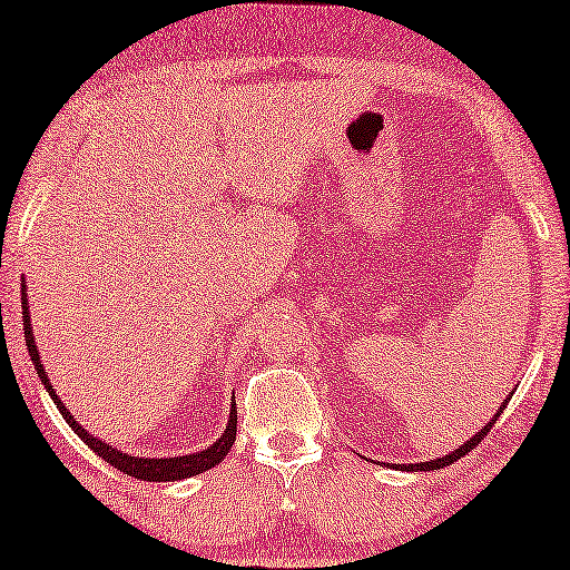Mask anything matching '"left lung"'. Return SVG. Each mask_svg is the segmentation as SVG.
<instances>
[{
  "mask_svg": "<svg viewBox=\"0 0 570 570\" xmlns=\"http://www.w3.org/2000/svg\"><path fill=\"white\" fill-rule=\"evenodd\" d=\"M503 407H507V403H503ZM503 407L499 413H503ZM499 413H495V419H499ZM495 419L493 421H488L485 423V429H480L475 436L470 439L468 444H462L460 449H454L452 454H446V456H439V460H431V462H419V464H407L405 470H436V468H446V464H452V462H456L460 460V456H464L468 452H472V449H475L480 442H483V436H488V431H491V426L495 423Z\"/></svg>",
  "mask_w": 570,
  "mask_h": 570,
  "instance_id": "left-lung-1",
  "label": "left lung"
}]
</instances>
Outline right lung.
Instances as JSON below:
<instances>
[{"mask_svg": "<svg viewBox=\"0 0 570 570\" xmlns=\"http://www.w3.org/2000/svg\"><path fill=\"white\" fill-rule=\"evenodd\" d=\"M26 288V286H22ZM22 327H26V343H28V354L30 358H33L36 364V372L38 376H41V382L46 384L48 395H51V400L56 403V407H59L63 419H67V423L71 426V431L82 439V442L92 449L95 454L102 456L108 464H114V468H118L124 472V475L128 478H139V480H149V483H155V480H183V478H190V475H198V472H204L208 468H214V464H219L224 456H227V452L232 449V444H235V436H237V407L232 405L229 411V423H227V431H224L219 442H214L208 449H204V452L198 454H186V456H170V460H141V456H131V454H124L118 452V449L108 446L106 442H100V439H95L92 434H87V429L79 426V423L71 419V413L63 407V403L59 400V395H56L51 382H48V374L46 368L41 364V358H38V348H36V338H33V331H30V312H28V299L22 296Z\"/></svg>", "mask_w": 570, "mask_h": 570, "instance_id": "1", "label": "right lung"}]
</instances>
